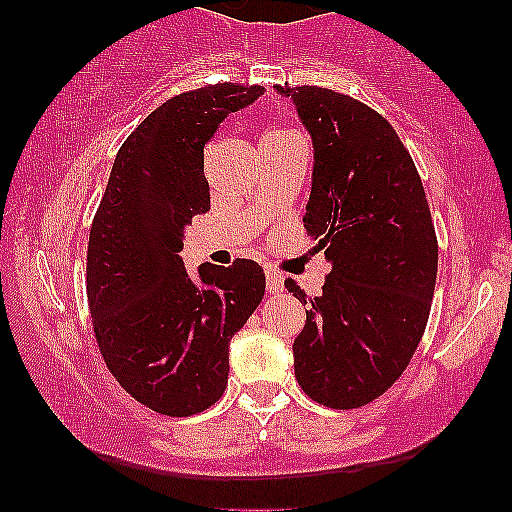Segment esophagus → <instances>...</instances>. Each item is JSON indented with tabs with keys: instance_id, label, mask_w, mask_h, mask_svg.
I'll return each instance as SVG.
<instances>
[{
	"instance_id": "esophagus-1",
	"label": "esophagus",
	"mask_w": 512,
	"mask_h": 512,
	"mask_svg": "<svg viewBox=\"0 0 512 512\" xmlns=\"http://www.w3.org/2000/svg\"><path fill=\"white\" fill-rule=\"evenodd\" d=\"M267 291L269 293L284 291V279H281V274L272 272V269H267Z\"/></svg>"
}]
</instances>
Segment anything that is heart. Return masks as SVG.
Listing matches in <instances>:
<instances>
[{
    "instance_id": "heart-1",
    "label": "heart",
    "mask_w": 512,
    "mask_h": 512,
    "mask_svg": "<svg viewBox=\"0 0 512 512\" xmlns=\"http://www.w3.org/2000/svg\"><path fill=\"white\" fill-rule=\"evenodd\" d=\"M289 134H296V132H291V129H284V127H272L262 134V142H272V139L289 137Z\"/></svg>"
}]
</instances>
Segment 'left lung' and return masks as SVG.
<instances>
[{
  "label": "left lung",
  "mask_w": 512,
  "mask_h": 512,
  "mask_svg": "<svg viewBox=\"0 0 512 512\" xmlns=\"http://www.w3.org/2000/svg\"><path fill=\"white\" fill-rule=\"evenodd\" d=\"M313 139L303 226L332 272L293 342L303 392L332 409L373 402L409 366L424 337L438 274V240L424 185L390 122L320 86H274Z\"/></svg>",
  "instance_id": "obj_1"
}]
</instances>
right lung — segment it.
<instances>
[{
	"instance_id": "add662e5",
	"label": "right lung",
	"mask_w": 512,
	"mask_h": 512,
	"mask_svg": "<svg viewBox=\"0 0 512 512\" xmlns=\"http://www.w3.org/2000/svg\"><path fill=\"white\" fill-rule=\"evenodd\" d=\"M262 86L216 84L156 108L117 151L91 226L86 293L105 366L144 407L192 416L219 402L228 346L264 296L257 262L187 274L185 228L209 211L204 144Z\"/></svg>"
}]
</instances>
